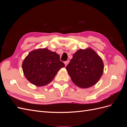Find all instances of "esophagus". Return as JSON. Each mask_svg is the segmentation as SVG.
<instances>
[{
  "label": "esophagus",
  "instance_id": "1",
  "mask_svg": "<svg viewBox=\"0 0 127 127\" xmlns=\"http://www.w3.org/2000/svg\"><path fill=\"white\" fill-rule=\"evenodd\" d=\"M69 63V60H67V61H64V64H65V66H67V65Z\"/></svg>",
  "mask_w": 127,
  "mask_h": 127
}]
</instances>
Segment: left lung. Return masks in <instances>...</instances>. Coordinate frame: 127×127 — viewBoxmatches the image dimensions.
Wrapping results in <instances>:
<instances>
[{"instance_id": "1", "label": "left lung", "mask_w": 127, "mask_h": 127, "mask_svg": "<svg viewBox=\"0 0 127 127\" xmlns=\"http://www.w3.org/2000/svg\"><path fill=\"white\" fill-rule=\"evenodd\" d=\"M66 69L72 81L81 88L95 85L103 73V62L93 49H80L73 55Z\"/></svg>"}]
</instances>
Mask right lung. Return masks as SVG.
Returning a JSON list of instances; mask_svg holds the SVG:
<instances>
[{"instance_id":"1","label":"right lung","mask_w":127,"mask_h":127,"mask_svg":"<svg viewBox=\"0 0 127 127\" xmlns=\"http://www.w3.org/2000/svg\"><path fill=\"white\" fill-rule=\"evenodd\" d=\"M64 64L60 56L48 49H39L30 52L22 63V69L26 79L37 86L50 83Z\"/></svg>"}]
</instances>
